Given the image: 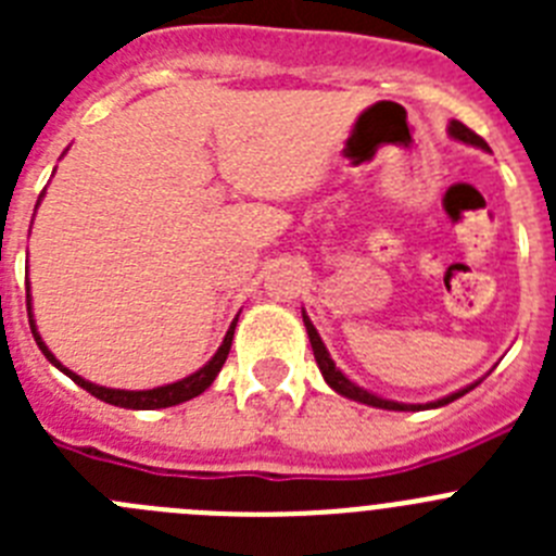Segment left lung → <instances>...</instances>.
<instances>
[{"label": "left lung", "mask_w": 556, "mask_h": 556, "mask_svg": "<svg viewBox=\"0 0 556 556\" xmlns=\"http://www.w3.org/2000/svg\"><path fill=\"white\" fill-rule=\"evenodd\" d=\"M451 136L459 141H465V144H476L481 147V150H490L488 141L481 139L479 132H473L470 127H465L462 122H451ZM303 323H306V331H308V342H312V351H314V358H317V365H320L323 370V378H326L328 384L333 387V390L339 392V395H345V397H353V401H358V404H367V406H378V409H395V412H415V409H434V406H445L451 404V401H456L459 395H465V392H470L473 387H468V390H462V392H454V395L448 397H440V401H434V404H395V401H384V397H378V395H370L367 390H362V387H356L353 381H348L342 372L337 370V365L331 362V356H328L326 345H323V339L320 333H317V328L312 326V320H308L306 314H303Z\"/></svg>", "instance_id": "1"}]
</instances>
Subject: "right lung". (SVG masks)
<instances>
[{"instance_id": "right-lung-1", "label": "right lung", "mask_w": 556, "mask_h": 556, "mask_svg": "<svg viewBox=\"0 0 556 556\" xmlns=\"http://www.w3.org/2000/svg\"><path fill=\"white\" fill-rule=\"evenodd\" d=\"M27 314H29V292H27ZM29 317H33V314H29ZM29 328H33V337H36V342H38V348H41L43 356H47L55 367H61V370L66 372V376L72 378L77 387H83V390L91 392V395L100 397V401H105V404L122 406V409H166V406L184 404V401H191V397H198L200 392L208 390L211 381H214V378H217V372L223 370L225 358H228V353H230V342H233L236 320H233V326L228 328V333H225V342L219 345V351L214 353V358H211L203 370L191 372L189 378H184V381H175V384L155 387V390H139V392L108 390V387H97V384H91V381H86V378L77 376V372L66 370V367H63L61 362H58L52 353H49V348L41 342V337H38V331H36V323L29 320Z\"/></svg>"}]
</instances>
